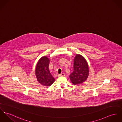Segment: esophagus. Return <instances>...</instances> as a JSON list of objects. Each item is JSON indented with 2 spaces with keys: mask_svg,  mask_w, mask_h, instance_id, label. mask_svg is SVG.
<instances>
[{
  "mask_svg": "<svg viewBox=\"0 0 122 122\" xmlns=\"http://www.w3.org/2000/svg\"><path fill=\"white\" fill-rule=\"evenodd\" d=\"M65 76V74H64V73H61V74H59V75H58L59 76Z\"/></svg>",
  "mask_w": 122,
  "mask_h": 122,
  "instance_id": "34e87169",
  "label": "esophagus"
}]
</instances>
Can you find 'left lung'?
I'll return each mask as SVG.
<instances>
[{"mask_svg": "<svg viewBox=\"0 0 122 122\" xmlns=\"http://www.w3.org/2000/svg\"><path fill=\"white\" fill-rule=\"evenodd\" d=\"M89 72L86 59L80 54H76L74 60V71L70 75L71 82L75 85L84 83L88 78Z\"/></svg>", "mask_w": 122, "mask_h": 122, "instance_id": "8db88e82", "label": "left lung"}]
</instances>
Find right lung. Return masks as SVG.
<instances>
[{"instance_id": "add662e5", "label": "right lung", "mask_w": 122, "mask_h": 122, "mask_svg": "<svg viewBox=\"0 0 122 122\" xmlns=\"http://www.w3.org/2000/svg\"><path fill=\"white\" fill-rule=\"evenodd\" d=\"M49 62L50 60L46 56L41 57L36 64L35 70L37 81L46 86H51L55 81L48 68Z\"/></svg>"}]
</instances>
